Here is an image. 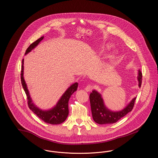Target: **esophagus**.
Masks as SVG:
<instances>
[{
	"instance_id": "obj_1",
	"label": "esophagus",
	"mask_w": 158,
	"mask_h": 158,
	"mask_svg": "<svg viewBox=\"0 0 158 158\" xmlns=\"http://www.w3.org/2000/svg\"><path fill=\"white\" fill-rule=\"evenodd\" d=\"M93 89V86L91 85H88V86H86V88H85V90L86 92H90V90Z\"/></svg>"
}]
</instances>
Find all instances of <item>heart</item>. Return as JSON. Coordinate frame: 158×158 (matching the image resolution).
Listing matches in <instances>:
<instances>
[{"mask_svg":"<svg viewBox=\"0 0 158 158\" xmlns=\"http://www.w3.org/2000/svg\"><path fill=\"white\" fill-rule=\"evenodd\" d=\"M110 47H111V45H106L105 47H102L101 48H102V49H104V48H105V49H107V48H109Z\"/></svg>","mask_w":158,"mask_h":158,"instance_id":"heart-1","label":"heart"}]
</instances>
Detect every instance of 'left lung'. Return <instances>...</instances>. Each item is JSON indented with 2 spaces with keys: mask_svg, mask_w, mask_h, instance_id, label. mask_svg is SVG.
<instances>
[{
  "mask_svg": "<svg viewBox=\"0 0 158 158\" xmlns=\"http://www.w3.org/2000/svg\"><path fill=\"white\" fill-rule=\"evenodd\" d=\"M142 73L140 70H138L137 80L139 87L142 85ZM136 97H135L128 104L127 106L118 111H113L105 106L103 98L97 90H93L90 94V108L92 118L94 121L99 124H113L120 120L127 114L131 111L135 105Z\"/></svg>",
  "mask_w": 158,
  "mask_h": 158,
  "instance_id": "1",
  "label": "left lung"
}]
</instances>
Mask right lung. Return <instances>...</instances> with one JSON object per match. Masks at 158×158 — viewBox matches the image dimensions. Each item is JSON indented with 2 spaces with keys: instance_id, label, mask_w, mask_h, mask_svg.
<instances>
[{
  "instance_id": "1",
  "label": "right lung",
  "mask_w": 158,
  "mask_h": 158,
  "mask_svg": "<svg viewBox=\"0 0 158 158\" xmlns=\"http://www.w3.org/2000/svg\"><path fill=\"white\" fill-rule=\"evenodd\" d=\"M44 36L40 38L37 41L32 43L28 48L27 49L25 55L30 53L34 48H35L38 44L43 40ZM23 61H22V70H21V83L23 89L25 90L28 99V105L31 110L36 114L38 117L45 123L50 124H59L66 120L69 114V108L68 102L71 95L77 90L78 83H75L70 85L67 90L60 97L59 100L57 101L56 104L52 108L47 110H43L39 108L37 106L35 105L31 98L29 90L28 89L27 85L23 77Z\"/></svg>"
}]
</instances>
